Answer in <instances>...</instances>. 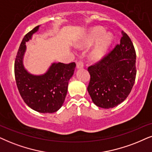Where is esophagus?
I'll list each match as a JSON object with an SVG mask.
<instances>
[{"mask_svg": "<svg viewBox=\"0 0 152 152\" xmlns=\"http://www.w3.org/2000/svg\"><path fill=\"white\" fill-rule=\"evenodd\" d=\"M76 67H77V69H82L83 67V63L81 61H78V62H76Z\"/></svg>", "mask_w": 152, "mask_h": 152, "instance_id": "obj_1", "label": "esophagus"}]
</instances>
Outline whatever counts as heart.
<instances>
[{
    "label": "heart",
    "mask_w": 152,
    "mask_h": 152,
    "mask_svg": "<svg viewBox=\"0 0 152 152\" xmlns=\"http://www.w3.org/2000/svg\"><path fill=\"white\" fill-rule=\"evenodd\" d=\"M113 41V35L110 32H105L104 28L96 26L91 28L88 33L78 42V48H88L95 43L89 53L91 60L99 61L107 55Z\"/></svg>",
    "instance_id": "obj_1"
}]
</instances>
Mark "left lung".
Returning <instances> with one entry per match:
<instances>
[{"label":"left lung","mask_w":152,"mask_h":152,"mask_svg":"<svg viewBox=\"0 0 152 152\" xmlns=\"http://www.w3.org/2000/svg\"><path fill=\"white\" fill-rule=\"evenodd\" d=\"M136 53L131 40L122 31L120 43L104 58L88 67V91L97 107L109 109L127 98L136 77Z\"/></svg>","instance_id":"8db88e82"}]
</instances>
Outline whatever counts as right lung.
<instances>
[{
	"instance_id": "obj_1",
	"label": "right lung",
	"mask_w": 152,
	"mask_h": 152,
	"mask_svg": "<svg viewBox=\"0 0 152 152\" xmlns=\"http://www.w3.org/2000/svg\"><path fill=\"white\" fill-rule=\"evenodd\" d=\"M39 26L26 34L20 44L15 62V80L21 97L30 108L40 113H53L64 103L69 80L74 74L76 64L53 63L42 75H33L25 69L23 58L26 42L31 39Z\"/></svg>"
}]
</instances>
